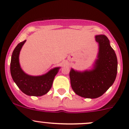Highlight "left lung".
<instances>
[{"label":"left lung","instance_id":"obj_1","mask_svg":"<svg viewBox=\"0 0 129 129\" xmlns=\"http://www.w3.org/2000/svg\"><path fill=\"white\" fill-rule=\"evenodd\" d=\"M95 37L99 44V52L93 68L82 72L71 69L69 73L73 90L84 98L95 99L102 95L114 84L117 72V58L109 39L105 35Z\"/></svg>","mask_w":129,"mask_h":129}]
</instances>
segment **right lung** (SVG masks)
<instances>
[{"label": "right lung", "instance_id": "right-lung-1", "mask_svg": "<svg viewBox=\"0 0 129 129\" xmlns=\"http://www.w3.org/2000/svg\"><path fill=\"white\" fill-rule=\"evenodd\" d=\"M26 40L19 43L12 52L10 62V74L13 80L25 94L42 96L46 94L52 85L53 81L60 67H55L46 74L39 76L30 75L22 69L19 63V54Z\"/></svg>", "mask_w": 129, "mask_h": 129}]
</instances>
